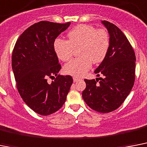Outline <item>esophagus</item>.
<instances>
[{
  "mask_svg": "<svg viewBox=\"0 0 147 147\" xmlns=\"http://www.w3.org/2000/svg\"><path fill=\"white\" fill-rule=\"evenodd\" d=\"M80 78H77V77H73V81H74V82H78V81H80Z\"/></svg>",
  "mask_w": 147,
  "mask_h": 147,
  "instance_id": "34e87169",
  "label": "esophagus"
}]
</instances>
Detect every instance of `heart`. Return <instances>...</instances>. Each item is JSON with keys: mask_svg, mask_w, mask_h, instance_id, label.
I'll return each mask as SVG.
<instances>
[{"mask_svg": "<svg viewBox=\"0 0 147 147\" xmlns=\"http://www.w3.org/2000/svg\"><path fill=\"white\" fill-rule=\"evenodd\" d=\"M68 40L58 38L54 41L55 53L60 60L68 61L78 47L79 57L74 59L64 66L65 73L82 77L91 67L92 62L99 63L107 56L109 47V38L103 29H96L90 25L81 24L76 26L67 34Z\"/></svg>", "mask_w": 147, "mask_h": 147, "instance_id": "b5f03b06", "label": "heart"}]
</instances>
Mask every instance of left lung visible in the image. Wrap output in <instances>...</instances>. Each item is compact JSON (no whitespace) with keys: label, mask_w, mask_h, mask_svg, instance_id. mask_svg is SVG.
Instances as JSON below:
<instances>
[{"label":"left lung","mask_w":147,"mask_h":147,"mask_svg":"<svg viewBox=\"0 0 147 147\" xmlns=\"http://www.w3.org/2000/svg\"><path fill=\"white\" fill-rule=\"evenodd\" d=\"M101 22L108 31L109 47L94 73L103 78L84 79L82 97L92 109L107 113L119 108L131 92L135 79L136 57L123 32L111 22Z\"/></svg>","instance_id":"8db88e82"}]
</instances>
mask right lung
Instances as JSON below:
<instances>
[{
	"instance_id": "add662e5",
	"label": "right lung",
	"mask_w": 147,
	"mask_h": 147,
	"mask_svg": "<svg viewBox=\"0 0 147 147\" xmlns=\"http://www.w3.org/2000/svg\"><path fill=\"white\" fill-rule=\"evenodd\" d=\"M70 24L34 23L20 35L14 47L12 69L18 91L27 106L39 115L59 110L73 82L70 76L58 75L61 65L53 49L55 39ZM48 77L55 78L51 84L47 82Z\"/></svg>"
}]
</instances>
